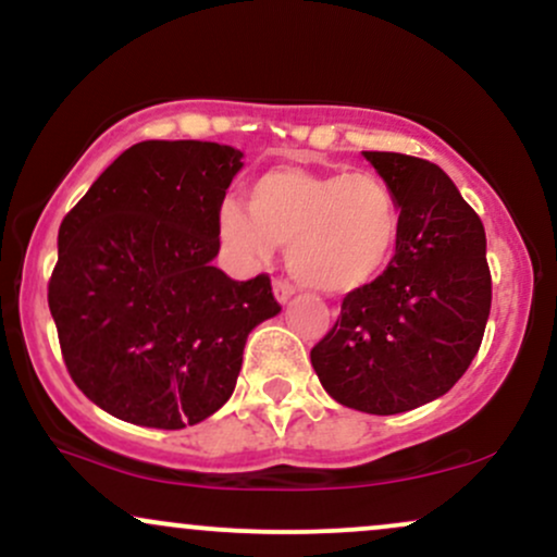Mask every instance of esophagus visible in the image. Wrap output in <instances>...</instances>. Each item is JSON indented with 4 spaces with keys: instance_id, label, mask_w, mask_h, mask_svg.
I'll return each mask as SVG.
<instances>
[{
    "instance_id": "obj_1",
    "label": "esophagus",
    "mask_w": 557,
    "mask_h": 557,
    "mask_svg": "<svg viewBox=\"0 0 557 557\" xmlns=\"http://www.w3.org/2000/svg\"><path fill=\"white\" fill-rule=\"evenodd\" d=\"M272 290H274V298H277L280 304H285V300L290 298L293 293H296V287H293V285L287 283V280H283V277H274V280H272Z\"/></svg>"
}]
</instances>
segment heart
Segmentation results:
<instances>
[{
	"label": "heart",
	"instance_id": "obj_1",
	"mask_svg": "<svg viewBox=\"0 0 557 557\" xmlns=\"http://www.w3.org/2000/svg\"><path fill=\"white\" fill-rule=\"evenodd\" d=\"M216 230L246 267L287 243V270L324 293H354L385 274L403 233L400 198L369 170L277 168L248 188V209L225 201Z\"/></svg>",
	"mask_w": 557,
	"mask_h": 557
}]
</instances>
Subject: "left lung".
Segmentation results:
<instances>
[{
	"label": "left lung",
	"mask_w": 557,
	"mask_h": 557,
	"mask_svg": "<svg viewBox=\"0 0 557 557\" xmlns=\"http://www.w3.org/2000/svg\"><path fill=\"white\" fill-rule=\"evenodd\" d=\"M363 157L400 198V243L385 274L343 298L311 367L337 403L389 417L461 380L487 327L492 277L482 220L437 164L395 151Z\"/></svg>",
	"instance_id": "8db88e82"
}]
</instances>
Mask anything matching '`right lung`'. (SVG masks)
Here are the masks:
<instances>
[{
    "instance_id": "obj_1",
    "label": "right lung",
    "mask_w": 557,
    "mask_h": 557,
    "mask_svg": "<svg viewBox=\"0 0 557 557\" xmlns=\"http://www.w3.org/2000/svg\"><path fill=\"white\" fill-rule=\"evenodd\" d=\"M240 151L140 140L65 214L49 311L73 382L112 417L183 430L238 380L248 332L280 311L267 274L212 267Z\"/></svg>"
}]
</instances>
